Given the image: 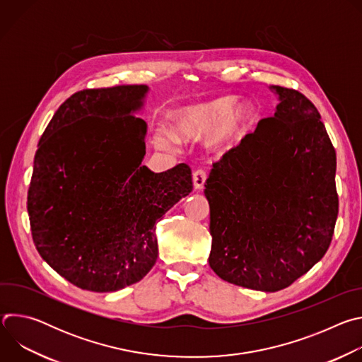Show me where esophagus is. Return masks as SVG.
I'll return each instance as SVG.
<instances>
[{"instance_id":"34e87169","label":"esophagus","mask_w":362,"mask_h":362,"mask_svg":"<svg viewBox=\"0 0 362 362\" xmlns=\"http://www.w3.org/2000/svg\"><path fill=\"white\" fill-rule=\"evenodd\" d=\"M208 179V173L204 169H197L193 172V186L196 190H202L204 186V182Z\"/></svg>"}]
</instances>
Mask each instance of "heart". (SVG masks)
Here are the masks:
<instances>
[{
  "label": "heart",
  "instance_id": "1",
  "mask_svg": "<svg viewBox=\"0 0 362 362\" xmlns=\"http://www.w3.org/2000/svg\"><path fill=\"white\" fill-rule=\"evenodd\" d=\"M235 97H221L200 105H193L177 110L173 115V129H159L154 143L160 148L173 150L179 140H197L209 136L211 146L223 147L236 143L249 129L255 112L249 103H238Z\"/></svg>",
  "mask_w": 362,
  "mask_h": 362
}]
</instances>
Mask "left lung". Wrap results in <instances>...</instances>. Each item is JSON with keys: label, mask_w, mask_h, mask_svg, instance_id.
I'll list each match as a JSON object with an SVG mask.
<instances>
[{"label": "left lung", "mask_w": 362, "mask_h": 362, "mask_svg": "<svg viewBox=\"0 0 362 362\" xmlns=\"http://www.w3.org/2000/svg\"><path fill=\"white\" fill-rule=\"evenodd\" d=\"M275 116L214 163L209 265L229 284L276 292L327 253L338 216L337 154L300 91L272 86Z\"/></svg>", "instance_id": "1"}]
</instances>
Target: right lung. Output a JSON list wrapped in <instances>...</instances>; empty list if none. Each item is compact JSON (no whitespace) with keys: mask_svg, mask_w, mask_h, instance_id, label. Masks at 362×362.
<instances>
[{"mask_svg":"<svg viewBox=\"0 0 362 362\" xmlns=\"http://www.w3.org/2000/svg\"><path fill=\"white\" fill-rule=\"evenodd\" d=\"M146 91L80 90L38 141L27 197L33 242L86 291H119L146 276L159 253L154 225L193 189L186 163L163 173L141 166L146 122L133 112Z\"/></svg>","mask_w":362,"mask_h":362,"instance_id":"obj_1","label":"right lung"}]
</instances>
